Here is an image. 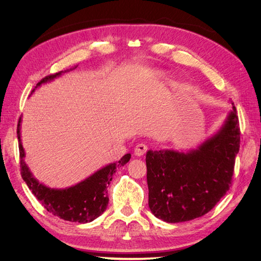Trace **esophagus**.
<instances>
[{
	"instance_id": "34e87169",
	"label": "esophagus",
	"mask_w": 261,
	"mask_h": 261,
	"mask_svg": "<svg viewBox=\"0 0 261 261\" xmlns=\"http://www.w3.org/2000/svg\"><path fill=\"white\" fill-rule=\"evenodd\" d=\"M147 150H148L147 145H145V144H143V143L137 144L136 147H135V154L138 155V156L144 155V154L147 152Z\"/></svg>"
}]
</instances>
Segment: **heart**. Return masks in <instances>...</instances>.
Wrapping results in <instances>:
<instances>
[{"mask_svg":"<svg viewBox=\"0 0 261 261\" xmlns=\"http://www.w3.org/2000/svg\"><path fill=\"white\" fill-rule=\"evenodd\" d=\"M158 77H159V78H164V77H165V74L162 73V72H160V73H158Z\"/></svg>","mask_w":261,"mask_h":261,"instance_id":"b5f03b06","label":"heart"}]
</instances>
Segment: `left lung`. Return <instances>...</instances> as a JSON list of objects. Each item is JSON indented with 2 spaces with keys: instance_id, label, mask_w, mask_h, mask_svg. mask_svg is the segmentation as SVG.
Segmentation results:
<instances>
[{
  "instance_id": "1",
  "label": "left lung",
  "mask_w": 261,
  "mask_h": 261,
  "mask_svg": "<svg viewBox=\"0 0 261 261\" xmlns=\"http://www.w3.org/2000/svg\"><path fill=\"white\" fill-rule=\"evenodd\" d=\"M239 116L232 103L221 128L195 149L146 154L149 208L165 222L191 221L208 213L230 188L240 150Z\"/></svg>"
}]
</instances>
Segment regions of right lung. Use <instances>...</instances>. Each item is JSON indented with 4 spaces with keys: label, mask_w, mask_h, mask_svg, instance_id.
Wrapping results in <instances>:
<instances>
[{
    "label": "right lung",
    "mask_w": 261,
    "mask_h": 261,
    "mask_svg": "<svg viewBox=\"0 0 261 261\" xmlns=\"http://www.w3.org/2000/svg\"><path fill=\"white\" fill-rule=\"evenodd\" d=\"M74 68H76V66ZM66 72L68 70L44 77L42 81L37 84L31 93L35 92L38 87H40L42 84L49 83ZM20 125L21 117L19 118L17 125L20 174L30 191L42 203V206L53 216L69 221V222L88 223L100 217L106 211L109 203V197L107 195L108 185L112 180V176L116 169L118 167H123L129 161L130 153H126L118 162L106 165L76 185L66 188H51L40 183L33 175V173L30 172L28 165L23 160L26 153L21 144Z\"/></svg>",
    "instance_id": "right-lung-1"
}]
</instances>
